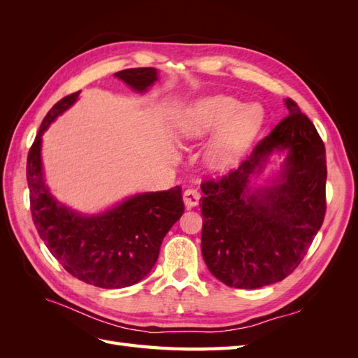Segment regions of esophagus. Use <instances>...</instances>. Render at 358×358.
<instances>
[{
  "mask_svg": "<svg viewBox=\"0 0 358 358\" xmlns=\"http://www.w3.org/2000/svg\"><path fill=\"white\" fill-rule=\"evenodd\" d=\"M200 201V192L196 188H188L183 192V203L188 209L194 208V206H197Z\"/></svg>",
  "mask_w": 358,
  "mask_h": 358,
  "instance_id": "34e87169",
  "label": "esophagus"
}]
</instances>
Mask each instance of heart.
Instances as JSON below:
<instances>
[{
    "instance_id": "obj_1",
    "label": "heart",
    "mask_w": 358,
    "mask_h": 358,
    "mask_svg": "<svg viewBox=\"0 0 358 358\" xmlns=\"http://www.w3.org/2000/svg\"><path fill=\"white\" fill-rule=\"evenodd\" d=\"M258 104L242 106L233 96L213 95L192 103L178 124L180 137L197 140L220 127L208 146L209 164L224 170L233 166L263 124Z\"/></svg>"
}]
</instances>
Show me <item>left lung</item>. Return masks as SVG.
Instances as JSON below:
<instances>
[{
	"label": "left lung",
	"mask_w": 358,
	"mask_h": 358,
	"mask_svg": "<svg viewBox=\"0 0 358 358\" xmlns=\"http://www.w3.org/2000/svg\"><path fill=\"white\" fill-rule=\"evenodd\" d=\"M285 116L236 170L201 183V254L229 287L279 282L305 258L326 215V148L315 125L291 99ZM275 150H287L272 187L251 192L248 178Z\"/></svg>",
	"instance_id": "obj_1"
}]
</instances>
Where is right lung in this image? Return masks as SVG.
<instances>
[{
	"mask_svg": "<svg viewBox=\"0 0 358 358\" xmlns=\"http://www.w3.org/2000/svg\"><path fill=\"white\" fill-rule=\"evenodd\" d=\"M137 92L157 79V69H127L115 73ZM80 91L59 100L43 119L27 159L32 221L50 254L83 282L115 289L142 280L159 255L164 236L185 210L182 188L143 192L101 215L83 216L52 197L43 179L41 136L57 116L78 100Z\"/></svg>",
	"mask_w": 358,
	"mask_h": 358,
	"instance_id": "add662e5",
	"label": "right lung"
}]
</instances>
